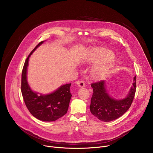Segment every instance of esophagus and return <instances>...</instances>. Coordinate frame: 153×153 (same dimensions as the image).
I'll return each instance as SVG.
<instances>
[{"label":"esophagus","mask_w":153,"mask_h":153,"mask_svg":"<svg viewBox=\"0 0 153 153\" xmlns=\"http://www.w3.org/2000/svg\"><path fill=\"white\" fill-rule=\"evenodd\" d=\"M76 83L77 84V85L80 87V88H83V87L85 86V82L83 80H78L77 82H76Z\"/></svg>","instance_id":"obj_1"}]
</instances>
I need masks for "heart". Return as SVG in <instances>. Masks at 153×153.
I'll list each match as a JSON object with an SVG mask.
<instances>
[{"instance_id":"b5f03b06","label":"heart","mask_w":153,"mask_h":153,"mask_svg":"<svg viewBox=\"0 0 153 153\" xmlns=\"http://www.w3.org/2000/svg\"><path fill=\"white\" fill-rule=\"evenodd\" d=\"M113 57L114 54L110 50L95 48L83 62L84 63L102 62L96 65L93 71V76L96 79H99L106 76L114 67L115 63L112 59Z\"/></svg>"}]
</instances>
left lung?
I'll return each instance as SVG.
<instances>
[{"label": "left lung", "mask_w": 153, "mask_h": 153, "mask_svg": "<svg viewBox=\"0 0 153 153\" xmlns=\"http://www.w3.org/2000/svg\"><path fill=\"white\" fill-rule=\"evenodd\" d=\"M93 94L91 99L90 111L101 121L110 122L122 116L129 108L136 90V76L127 96L116 99L109 95L104 80L91 83Z\"/></svg>", "instance_id": "obj_1"}]
</instances>
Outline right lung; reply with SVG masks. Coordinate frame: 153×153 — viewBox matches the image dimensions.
<instances>
[{
    "label": "right lung",
    "instance_id": "obj_1",
    "mask_svg": "<svg viewBox=\"0 0 153 153\" xmlns=\"http://www.w3.org/2000/svg\"><path fill=\"white\" fill-rule=\"evenodd\" d=\"M45 41L40 42L29 54L22 73L21 91L30 113L40 120L53 122L67 113L71 97V83L61 85L56 91L47 94L33 91L27 82V68L33 53Z\"/></svg>",
    "mask_w": 153,
    "mask_h": 153
}]
</instances>
